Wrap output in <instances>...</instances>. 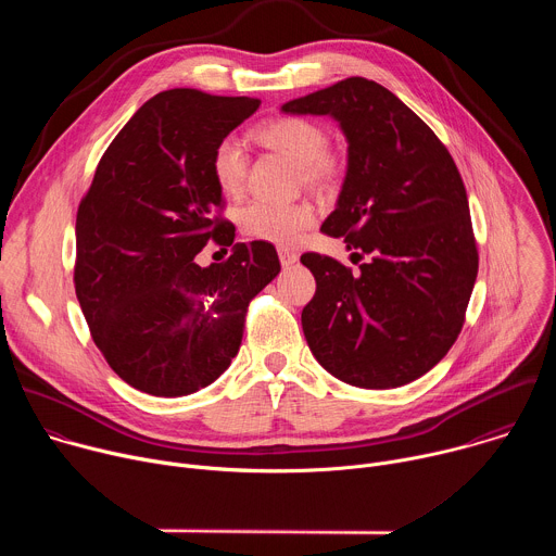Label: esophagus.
<instances>
[{"instance_id":"34e87169","label":"esophagus","mask_w":556,"mask_h":556,"mask_svg":"<svg viewBox=\"0 0 556 556\" xmlns=\"http://www.w3.org/2000/svg\"><path fill=\"white\" fill-rule=\"evenodd\" d=\"M279 262L283 268H292L299 262V255L292 249H279Z\"/></svg>"}]
</instances>
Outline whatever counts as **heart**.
Segmentation results:
<instances>
[{
	"mask_svg": "<svg viewBox=\"0 0 556 556\" xmlns=\"http://www.w3.org/2000/svg\"><path fill=\"white\" fill-rule=\"evenodd\" d=\"M257 138L286 155L299 167L301 180L312 189H330L343 176V165L334 153L328 151L326 129L301 116H286L264 123L257 129ZM249 167V153L240 138H222L211 157V169L217 187L226 195H237L244 187ZM314 206L309 202L273 204L251 202L240 213V224L247 235L270 244H294L303 230L314 224Z\"/></svg>",
	"mask_w": 556,
	"mask_h": 556,
	"instance_id": "heart-1",
	"label": "heart"
}]
</instances>
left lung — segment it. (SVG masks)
<instances>
[{"instance_id":"left-lung-1","label":"left lung","mask_w":556,"mask_h":556,"mask_svg":"<svg viewBox=\"0 0 556 556\" xmlns=\"http://www.w3.org/2000/svg\"><path fill=\"white\" fill-rule=\"evenodd\" d=\"M286 114L330 116L348 140V169L321 230L345 237L361 273L301 255L316 292L301 312L309 352L363 389L407 384L455 343L478 279L466 189L446 147L399 97L350 76L288 101Z\"/></svg>"}]
</instances>
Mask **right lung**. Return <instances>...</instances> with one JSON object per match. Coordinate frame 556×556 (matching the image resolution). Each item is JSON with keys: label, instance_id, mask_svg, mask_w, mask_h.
<instances>
[{"label": "right lung", "instance_id": "add662e5", "mask_svg": "<svg viewBox=\"0 0 556 556\" xmlns=\"http://www.w3.org/2000/svg\"><path fill=\"white\" fill-rule=\"evenodd\" d=\"M260 108L249 97L167 90L118 131L76 213V299L110 367L131 387L178 399L217 380L242 343L251 299L281 270L268 242H237L202 269L215 217V144Z\"/></svg>", "mask_w": 556, "mask_h": 556}]
</instances>
